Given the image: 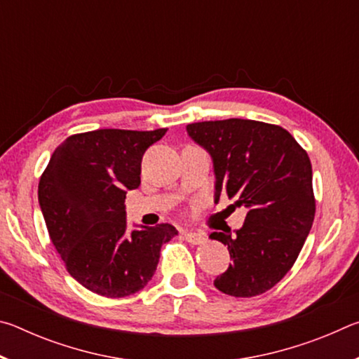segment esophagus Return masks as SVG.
<instances>
[{
    "label": "esophagus",
    "instance_id": "1",
    "mask_svg": "<svg viewBox=\"0 0 359 359\" xmlns=\"http://www.w3.org/2000/svg\"><path fill=\"white\" fill-rule=\"evenodd\" d=\"M184 238L187 242H190V244H193V245H203L204 242L208 241L205 239V236L201 233H185Z\"/></svg>",
    "mask_w": 359,
    "mask_h": 359
}]
</instances>
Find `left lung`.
Wrapping results in <instances>:
<instances>
[{
  "mask_svg": "<svg viewBox=\"0 0 359 359\" xmlns=\"http://www.w3.org/2000/svg\"><path fill=\"white\" fill-rule=\"evenodd\" d=\"M187 131L214 158L215 201L224 193L248 209L236 236L210 234L233 261L215 288L234 297L263 294L293 267L312 228L311 158L287 130L264 121H198Z\"/></svg>",
  "mask_w": 359,
  "mask_h": 359,
  "instance_id": "8db88e82",
  "label": "left lung"
}]
</instances>
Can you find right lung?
<instances>
[{"instance_id":"add662e5","label":"right lung","mask_w":359,"mask_h":359,"mask_svg":"<svg viewBox=\"0 0 359 359\" xmlns=\"http://www.w3.org/2000/svg\"><path fill=\"white\" fill-rule=\"evenodd\" d=\"M168 128L96 130L65 139L41 175L38 196L66 271L96 294L125 297L154 277L169 223L126 231L125 194L141 185L142 155Z\"/></svg>"}]
</instances>
